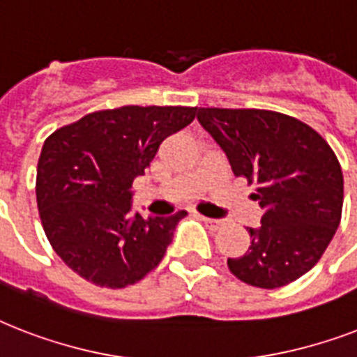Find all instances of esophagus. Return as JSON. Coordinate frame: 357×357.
Returning <instances> with one entry per match:
<instances>
[{"label":"esophagus","mask_w":357,"mask_h":357,"mask_svg":"<svg viewBox=\"0 0 357 357\" xmlns=\"http://www.w3.org/2000/svg\"><path fill=\"white\" fill-rule=\"evenodd\" d=\"M204 222H206L207 228H211V229H220L224 226L222 220H218V218H207V217H200Z\"/></svg>","instance_id":"esophagus-1"}]
</instances>
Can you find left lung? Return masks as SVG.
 <instances>
[{
    "mask_svg": "<svg viewBox=\"0 0 357 357\" xmlns=\"http://www.w3.org/2000/svg\"><path fill=\"white\" fill-rule=\"evenodd\" d=\"M196 119L235 176L257 181L252 196L265 209L259 228L248 229V252L228 259L231 274L261 289L304 276L341 222L343 172L330 144L307 123L274 111L200 107Z\"/></svg>",
    "mask_w": 357,
    "mask_h": 357,
    "instance_id": "left-lung-1",
    "label": "left lung"
}]
</instances>
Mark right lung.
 <instances>
[{"label": "right lung", "instance_id": "add662e5", "mask_svg": "<svg viewBox=\"0 0 357 357\" xmlns=\"http://www.w3.org/2000/svg\"><path fill=\"white\" fill-rule=\"evenodd\" d=\"M196 107L126 105L57 129L36 167V204L52 248L86 282L120 289L161 263L187 211H131L133 179L144 176L168 135L189 126Z\"/></svg>", "mask_w": 357, "mask_h": 357}]
</instances>
